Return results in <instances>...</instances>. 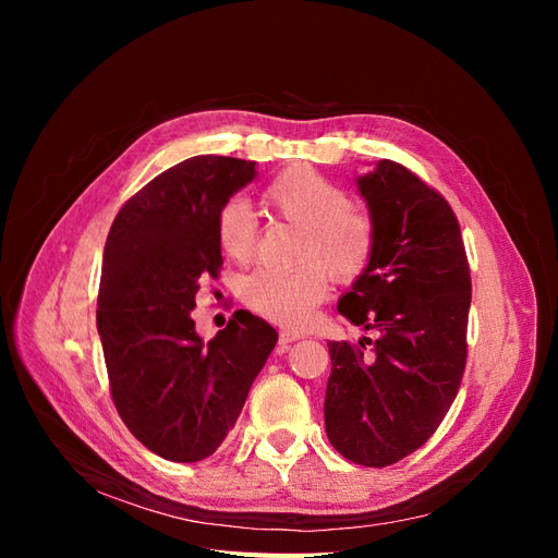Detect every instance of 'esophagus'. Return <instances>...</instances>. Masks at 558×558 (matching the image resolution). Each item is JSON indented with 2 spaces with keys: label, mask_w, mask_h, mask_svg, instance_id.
I'll list each match as a JSON object with an SVG mask.
<instances>
[{
  "label": "esophagus",
  "mask_w": 558,
  "mask_h": 558,
  "mask_svg": "<svg viewBox=\"0 0 558 558\" xmlns=\"http://www.w3.org/2000/svg\"><path fill=\"white\" fill-rule=\"evenodd\" d=\"M300 332H295V330H281L279 332V347L281 349H289L293 342H298L300 340Z\"/></svg>",
  "instance_id": "obj_1"
}]
</instances>
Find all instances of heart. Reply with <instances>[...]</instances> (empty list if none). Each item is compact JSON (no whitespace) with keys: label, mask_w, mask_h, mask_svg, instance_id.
<instances>
[{"label":"heart","mask_w":558,"mask_h":558,"mask_svg":"<svg viewBox=\"0 0 558 558\" xmlns=\"http://www.w3.org/2000/svg\"><path fill=\"white\" fill-rule=\"evenodd\" d=\"M267 205L302 228L293 269H258L242 281L246 305L281 326L300 328L326 300L330 275L351 283L375 256V223L349 207V193L310 167H289L265 189ZM218 246L232 260H248L258 244V221L248 202L232 197L216 216Z\"/></svg>","instance_id":"obj_1"}]
</instances>
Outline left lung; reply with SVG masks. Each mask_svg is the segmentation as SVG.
<instances>
[{
  "label": "left lung",
  "mask_w": 558,
  "mask_h": 558,
  "mask_svg": "<svg viewBox=\"0 0 558 558\" xmlns=\"http://www.w3.org/2000/svg\"><path fill=\"white\" fill-rule=\"evenodd\" d=\"M375 256L337 302L359 344L328 342L326 433L344 459L384 468L442 424L468 359L470 267L449 202L408 167L379 160L356 179Z\"/></svg>",
  "instance_id": "left-lung-1"
}]
</instances>
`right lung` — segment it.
I'll list each match as a JSON object with an SVG mask.
<instances>
[{
  "mask_svg": "<svg viewBox=\"0 0 558 558\" xmlns=\"http://www.w3.org/2000/svg\"><path fill=\"white\" fill-rule=\"evenodd\" d=\"M256 162L195 156L148 181L113 218L97 332L123 424L174 463L211 456L238 421L279 335L238 310L214 340L195 332V293L223 265L216 216Z\"/></svg>",
  "mask_w": 558,
  "mask_h": 558,
  "instance_id": "add662e5",
  "label": "right lung"
}]
</instances>
